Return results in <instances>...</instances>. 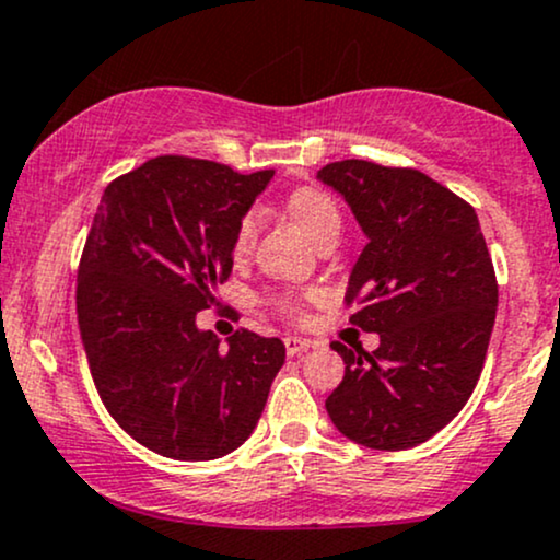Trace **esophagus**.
<instances>
[{"label": "esophagus", "instance_id": "obj_1", "mask_svg": "<svg viewBox=\"0 0 560 560\" xmlns=\"http://www.w3.org/2000/svg\"><path fill=\"white\" fill-rule=\"evenodd\" d=\"M284 347H287V355H302L307 347H313L311 339H302V337H284Z\"/></svg>", "mask_w": 560, "mask_h": 560}]
</instances>
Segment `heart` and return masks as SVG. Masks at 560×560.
Wrapping results in <instances>:
<instances>
[{"mask_svg":"<svg viewBox=\"0 0 560 560\" xmlns=\"http://www.w3.org/2000/svg\"><path fill=\"white\" fill-rule=\"evenodd\" d=\"M287 208L289 213L294 215V221H298L318 244L324 242L326 236H339L342 218H339L337 202H334V197L326 195L324 189H318V186H302V189H294L287 199ZM258 229H260L258 210L255 208L244 210L240 221H236L234 234H231V249H234L236 258H244V255L253 249ZM316 298H318L316 292H302V294L281 292V294H271V298H268V305H271L273 311H279L281 316L302 320L305 318V305Z\"/></svg>","mask_w":560,"mask_h":560,"instance_id":"obj_1","label":"heart"}]
</instances>
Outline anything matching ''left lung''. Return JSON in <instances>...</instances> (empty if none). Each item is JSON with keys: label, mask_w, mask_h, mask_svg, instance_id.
Listing matches in <instances>:
<instances>
[{"label": "left lung", "mask_w": 560, "mask_h": 560, "mask_svg": "<svg viewBox=\"0 0 560 560\" xmlns=\"http://www.w3.org/2000/svg\"><path fill=\"white\" fill-rule=\"evenodd\" d=\"M369 236L347 287L350 324L378 334L347 350L326 400L334 427L374 450L427 442L474 387L498 307V279L471 205L416 168L339 160L318 171Z\"/></svg>", "instance_id": "obj_1"}]
</instances>
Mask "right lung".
Masks as SVG:
<instances>
[{
  "instance_id": "right-lung-1",
  "label": "right lung",
  "mask_w": 560,
  "mask_h": 560,
  "mask_svg": "<svg viewBox=\"0 0 560 560\" xmlns=\"http://www.w3.org/2000/svg\"><path fill=\"white\" fill-rule=\"evenodd\" d=\"M273 171L160 155L107 184L83 244L75 311L89 371L120 429L176 460H213L253 434L284 365L279 337L229 350L197 313L234 266L236 221Z\"/></svg>"
}]
</instances>
